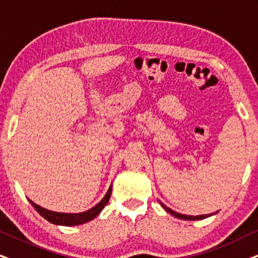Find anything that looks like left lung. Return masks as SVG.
I'll list each match as a JSON object with an SVG mask.
<instances>
[{"label": "left lung", "instance_id": "8db88e82", "mask_svg": "<svg viewBox=\"0 0 258 258\" xmlns=\"http://www.w3.org/2000/svg\"><path fill=\"white\" fill-rule=\"evenodd\" d=\"M159 204H161L162 207L164 208V210L167 211V212H169V213H170L171 216L178 218V219H183V220H201V219H205V218H208V217L212 216V214H205V216H195V217L194 216H185V214L177 213V212L170 210V208H168L167 206H165V205H163L162 202H159Z\"/></svg>", "mask_w": 258, "mask_h": 258}]
</instances>
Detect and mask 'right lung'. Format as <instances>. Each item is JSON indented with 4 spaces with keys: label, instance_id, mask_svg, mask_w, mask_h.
Segmentation results:
<instances>
[{
    "label": "right lung",
    "instance_id": "1",
    "mask_svg": "<svg viewBox=\"0 0 258 258\" xmlns=\"http://www.w3.org/2000/svg\"><path fill=\"white\" fill-rule=\"evenodd\" d=\"M110 194H112V185L109 187L105 198H103L96 206L90 208L89 211L82 212V213H58V212H52L46 210V208L38 206L37 204H34V202L31 200H29V202H31L32 206L38 211V213L40 214L41 217H44L45 219L50 221V223L56 225H64V226H75V225L88 223V221L93 220L94 218L99 216L100 212L105 208L107 204H108Z\"/></svg>",
    "mask_w": 258,
    "mask_h": 258
}]
</instances>
